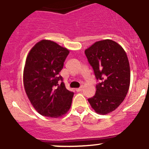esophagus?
<instances>
[{"instance_id":"obj_1","label":"esophagus","mask_w":149,"mask_h":149,"mask_svg":"<svg viewBox=\"0 0 149 149\" xmlns=\"http://www.w3.org/2000/svg\"><path fill=\"white\" fill-rule=\"evenodd\" d=\"M82 89H83V87H82V86H81L80 87H79V88H77V89H75V90H76L77 92H80V91L82 90Z\"/></svg>"}]
</instances>
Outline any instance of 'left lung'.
Segmentation results:
<instances>
[{"label":"left lung","mask_w":149,"mask_h":149,"mask_svg":"<svg viewBox=\"0 0 149 149\" xmlns=\"http://www.w3.org/2000/svg\"><path fill=\"white\" fill-rule=\"evenodd\" d=\"M97 81L96 93L88 99L98 113L107 114L123 102L130 84V67L124 49L111 40L98 41L84 51Z\"/></svg>","instance_id":"8db88e82"}]
</instances>
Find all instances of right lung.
<instances>
[{"mask_svg":"<svg viewBox=\"0 0 149 149\" xmlns=\"http://www.w3.org/2000/svg\"><path fill=\"white\" fill-rule=\"evenodd\" d=\"M70 53L51 40L38 42L30 51L23 72L25 92L38 112L57 118L66 113L74 92L68 90L59 72Z\"/></svg>","mask_w":149,"mask_h":149,"instance_id":"1","label":"right lung"}]
</instances>
